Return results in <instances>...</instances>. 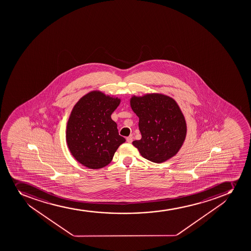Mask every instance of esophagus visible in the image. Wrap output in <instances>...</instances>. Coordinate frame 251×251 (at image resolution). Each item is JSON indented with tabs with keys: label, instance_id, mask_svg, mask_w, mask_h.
<instances>
[{
	"label": "esophagus",
	"instance_id": "obj_1",
	"mask_svg": "<svg viewBox=\"0 0 251 251\" xmlns=\"http://www.w3.org/2000/svg\"><path fill=\"white\" fill-rule=\"evenodd\" d=\"M126 140H127V142H128V143H132V141H133V137H132V136H129V137H127V138H126Z\"/></svg>",
	"mask_w": 251,
	"mask_h": 251
}]
</instances>
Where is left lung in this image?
Masks as SVG:
<instances>
[{
	"label": "left lung",
	"instance_id": "obj_1",
	"mask_svg": "<svg viewBox=\"0 0 251 251\" xmlns=\"http://www.w3.org/2000/svg\"><path fill=\"white\" fill-rule=\"evenodd\" d=\"M131 108L139 118L142 139L132 142L145 159L156 164L176 155L186 136V123L175 100L160 93L132 96Z\"/></svg>",
	"mask_w": 251,
	"mask_h": 251
}]
</instances>
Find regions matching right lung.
Wrapping results in <instances>:
<instances>
[{
	"mask_svg": "<svg viewBox=\"0 0 251 251\" xmlns=\"http://www.w3.org/2000/svg\"><path fill=\"white\" fill-rule=\"evenodd\" d=\"M121 100L100 91L85 95L73 108L68 120L66 142L73 156L88 169L104 168L111 162L120 145L126 142L119 136L111 114Z\"/></svg>",
	"mask_w": 251,
	"mask_h": 251,
	"instance_id": "right-lung-1",
	"label": "right lung"
}]
</instances>
